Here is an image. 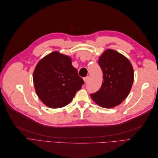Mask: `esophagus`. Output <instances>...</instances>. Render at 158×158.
Returning <instances> with one entry per match:
<instances>
[{
  "mask_svg": "<svg viewBox=\"0 0 158 158\" xmlns=\"http://www.w3.org/2000/svg\"><path fill=\"white\" fill-rule=\"evenodd\" d=\"M88 80H89V76H86V77H85V78H84V82L86 83L88 81Z\"/></svg>",
  "mask_w": 158,
  "mask_h": 158,
  "instance_id": "34e87169",
  "label": "esophagus"
}]
</instances>
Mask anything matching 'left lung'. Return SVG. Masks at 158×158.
Segmentation results:
<instances>
[{"instance_id": "8db88e82", "label": "left lung", "mask_w": 158, "mask_h": 158, "mask_svg": "<svg viewBox=\"0 0 158 158\" xmlns=\"http://www.w3.org/2000/svg\"><path fill=\"white\" fill-rule=\"evenodd\" d=\"M98 64L103 80L100 89L90 96L102 107H114L121 103L130 92L134 81L132 66L125 56L112 49L103 52Z\"/></svg>"}]
</instances>
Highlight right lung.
I'll return each instance as SVG.
<instances>
[{
	"instance_id": "right-lung-1",
	"label": "right lung",
	"mask_w": 158,
	"mask_h": 158,
	"mask_svg": "<svg viewBox=\"0 0 158 158\" xmlns=\"http://www.w3.org/2000/svg\"><path fill=\"white\" fill-rule=\"evenodd\" d=\"M33 84L41 101L51 108L70 103L84 84L70 57L52 52L37 63L33 72Z\"/></svg>"
}]
</instances>
